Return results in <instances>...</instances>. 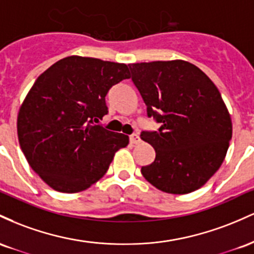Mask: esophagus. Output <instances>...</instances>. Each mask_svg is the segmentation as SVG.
I'll return each mask as SVG.
<instances>
[{
  "mask_svg": "<svg viewBox=\"0 0 254 254\" xmlns=\"http://www.w3.org/2000/svg\"><path fill=\"white\" fill-rule=\"evenodd\" d=\"M129 141L130 144H139L140 142V136L138 134H132L129 136Z\"/></svg>",
  "mask_w": 254,
  "mask_h": 254,
  "instance_id": "34e87169",
  "label": "esophagus"
}]
</instances>
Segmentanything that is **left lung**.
Here are the masks:
<instances>
[{
    "mask_svg": "<svg viewBox=\"0 0 254 254\" xmlns=\"http://www.w3.org/2000/svg\"><path fill=\"white\" fill-rule=\"evenodd\" d=\"M128 65L147 116L162 124L158 132L140 134L156 151L142 176L162 192H194L219 169L232 139L221 93L203 70L184 60Z\"/></svg>",
    "mask_w": 254,
    "mask_h": 254,
    "instance_id": "8db88e82",
    "label": "left lung"
}]
</instances>
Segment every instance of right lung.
I'll use <instances>...</instances> for the list:
<instances>
[{
  "mask_svg": "<svg viewBox=\"0 0 254 254\" xmlns=\"http://www.w3.org/2000/svg\"><path fill=\"white\" fill-rule=\"evenodd\" d=\"M127 64L68 56L37 78L19 109V144L48 186L78 193L103 178L128 135L95 125L108 114L105 96L129 79Z\"/></svg>",
  "mask_w": 254,
  "mask_h": 254,
  "instance_id": "add662e5",
  "label": "right lung"
}]
</instances>
